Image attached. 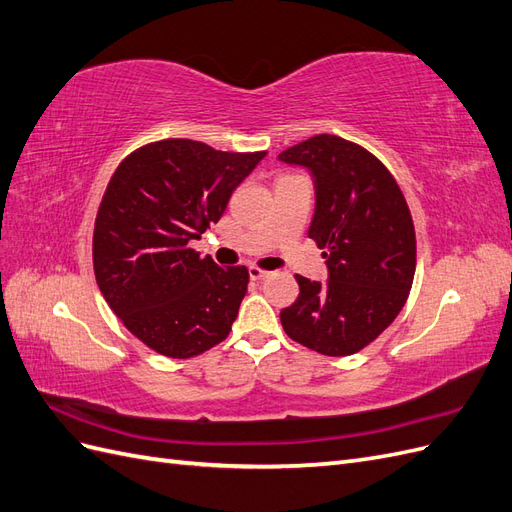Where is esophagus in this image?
Returning <instances> with one entry per match:
<instances>
[{
	"mask_svg": "<svg viewBox=\"0 0 512 512\" xmlns=\"http://www.w3.org/2000/svg\"><path fill=\"white\" fill-rule=\"evenodd\" d=\"M271 273L265 271V269H258V267H250V277L252 280H265V277H269Z\"/></svg>",
	"mask_w": 512,
	"mask_h": 512,
	"instance_id": "esophagus-1",
	"label": "esophagus"
}]
</instances>
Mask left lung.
<instances>
[{"instance_id": "8db88e82", "label": "left lung", "mask_w": 512, "mask_h": 512, "mask_svg": "<svg viewBox=\"0 0 512 512\" xmlns=\"http://www.w3.org/2000/svg\"><path fill=\"white\" fill-rule=\"evenodd\" d=\"M277 160L312 175L316 203L307 235L329 269L324 284L297 275L299 297L280 312L282 327L320 354L359 352L397 318L414 280L406 198L376 156L333 134L307 138Z\"/></svg>"}]
</instances>
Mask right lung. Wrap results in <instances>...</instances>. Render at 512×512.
I'll return each mask as SVG.
<instances>
[{"label": "right lung", "mask_w": 512, "mask_h": 512, "mask_svg": "<svg viewBox=\"0 0 512 512\" xmlns=\"http://www.w3.org/2000/svg\"><path fill=\"white\" fill-rule=\"evenodd\" d=\"M265 156L166 138L130 153L108 181L94 230L96 282L151 350L190 359L230 333L250 273L222 269L188 243L222 218Z\"/></svg>", "instance_id": "1"}]
</instances>
